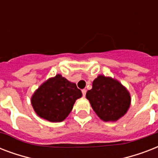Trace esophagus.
Wrapping results in <instances>:
<instances>
[{
    "mask_svg": "<svg viewBox=\"0 0 158 158\" xmlns=\"http://www.w3.org/2000/svg\"><path fill=\"white\" fill-rule=\"evenodd\" d=\"M86 89H82V94H83V96L85 97V95H86Z\"/></svg>",
    "mask_w": 158,
    "mask_h": 158,
    "instance_id": "obj_1",
    "label": "esophagus"
}]
</instances>
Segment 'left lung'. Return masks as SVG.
Returning <instances> with one entry per match:
<instances>
[{"label": "left lung", "mask_w": 158, "mask_h": 158, "mask_svg": "<svg viewBox=\"0 0 158 158\" xmlns=\"http://www.w3.org/2000/svg\"><path fill=\"white\" fill-rule=\"evenodd\" d=\"M92 107L104 121H115L128 110L130 96L115 79L99 75L93 82V89L86 94Z\"/></svg>", "instance_id": "1"}]
</instances>
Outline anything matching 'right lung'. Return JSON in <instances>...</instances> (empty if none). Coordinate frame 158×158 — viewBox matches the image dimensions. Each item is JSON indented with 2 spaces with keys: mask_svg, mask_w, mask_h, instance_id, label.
Segmentation results:
<instances>
[{
  "mask_svg": "<svg viewBox=\"0 0 158 158\" xmlns=\"http://www.w3.org/2000/svg\"><path fill=\"white\" fill-rule=\"evenodd\" d=\"M81 97L82 93L76 84L57 74L34 93L32 105L40 117L51 122H60L68 116L75 101Z\"/></svg>",
  "mask_w": 158,
  "mask_h": 158,
  "instance_id": "obj_1",
  "label": "right lung"
}]
</instances>
